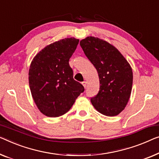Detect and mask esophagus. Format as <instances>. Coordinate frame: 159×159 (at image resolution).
<instances>
[{
	"label": "esophagus",
	"instance_id": "obj_1",
	"mask_svg": "<svg viewBox=\"0 0 159 159\" xmlns=\"http://www.w3.org/2000/svg\"><path fill=\"white\" fill-rule=\"evenodd\" d=\"M82 85H83V86H84V88H86V86H87V83H86V81L82 82Z\"/></svg>",
	"mask_w": 159,
	"mask_h": 159
}]
</instances>
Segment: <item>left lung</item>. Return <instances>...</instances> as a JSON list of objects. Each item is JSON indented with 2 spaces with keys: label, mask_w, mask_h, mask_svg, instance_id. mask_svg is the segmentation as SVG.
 <instances>
[{
  "label": "left lung",
  "mask_w": 159,
  "mask_h": 159,
  "mask_svg": "<svg viewBox=\"0 0 159 159\" xmlns=\"http://www.w3.org/2000/svg\"><path fill=\"white\" fill-rule=\"evenodd\" d=\"M80 45L98 73L100 89L91 98L92 105L102 114L115 116L126 106L133 84L132 68L119 51L98 38L89 36Z\"/></svg>",
  "instance_id": "obj_1"
}]
</instances>
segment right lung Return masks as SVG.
I'll return each mask as SVG.
<instances>
[{"instance_id":"right-lung-1","label":"right lung","mask_w":159,"mask_h":159,"mask_svg":"<svg viewBox=\"0 0 159 159\" xmlns=\"http://www.w3.org/2000/svg\"><path fill=\"white\" fill-rule=\"evenodd\" d=\"M79 40L67 38L42 49L30 63L28 79L31 95L39 111L48 117L67 113L84 87L73 79L69 59Z\"/></svg>"}]
</instances>
